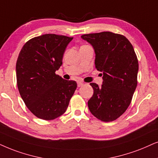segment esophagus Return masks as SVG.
Listing matches in <instances>:
<instances>
[{
  "mask_svg": "<svg viewBox=\"0 0 158 158\" xmlns=\"http://www.w3.org/2000/svg\"><path fill=\"white\" fill-rule=\"evenodd\" d=\"M84 85V83H82V82H80V81H79V82H78L77 83V86H78V87H81V86H82Z\"/></svg>",
  "mask_w": 158,
  "mask_h": 158,
  "instance_id": "esophagus-1",
  "label": "esophagus"
}]
</instances>
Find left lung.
Segmentation results:
<instances>
[{
    "instance_id": "obj_1",
    "label": "left lung",
    "mask_w": 158,
    "mask_h": 158,
    "mask_svg": "<svg viewBox=\"0 0 158 158\" xmlns=\"http://www.w3.org/2000/svg\"><path fill=\"white\" fill-rule=\"evenodd\" d=\"M93 46L95 65L103 73V85L90 83L94 93L88 101L90 112L103 122L117 119L126 111L137 86L139 63L126 37L111 32L81 35Z\"/></svg>"
}]
</instances>
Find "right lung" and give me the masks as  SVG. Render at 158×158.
Returning <instances> with one entry per match:
<instances>
[{
  "instance_id": "right-lung-1",
  "label": "right lung",
  "mask_w": 158,
  "mask_h": 158,
  "mask_svg": "<svg viewBox=\"0 0 158 158\" xmlns=\"http://www.w3.org/2000/svg\"><path fill=\"white\" fill-rule=\"evenodd\" d=\"M72 37L44 34L29 40L16 64L17 87L26 106L38 118L52 120L63 114L77 89L75 81L55 71Z\"/></svg>"
}]
</instances>
